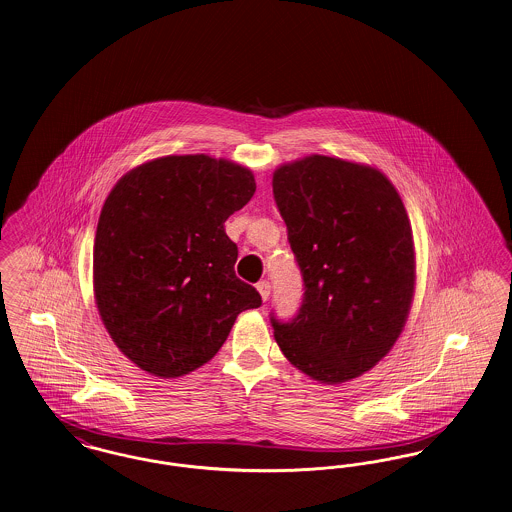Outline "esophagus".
<instances>
[{
    "mask_svg": "<svg viewBox=\"0 0 512 512\" xmlns=\"http://www.w3.org/2000/svg\"><path fill=\"white\" fill-rule=\"evenodd\" d=\"M256 289H258V293L262 296V300H268L269 293H271V285H269V281H260V283L256 285Z\"/></svg>",
    "mask_w": 512,
    "mask_h": 512,
    "instance_id": "34e87169",
    "label": "esophagus"
}]
</instances>
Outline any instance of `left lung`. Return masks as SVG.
<instances>
[{"label":"left lung","mask_w":512,"mask_h":512,"mask_svg":"<svg viewBox=\"0 0 512 512\" xmlns=\"http://www.w3.org/2000/svg\"><path fill=\"white\" fill-rule=\"evenodd\" d=\"M304 296L291 322L271 316L287 360L337 385L393 349L416 285L412 227L393 183L376 167L306 156L273 173Z\"/></svg>","instance_id":"obj_1"}]
</instances>
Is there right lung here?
Instances as JSON below:
<instances>
[{"mask_svg": "<svg viewBox=\"0 0 512 512\" xmlns=\"http://www.w3.org/2000/svg\"><path fill=\"white\" fill-rule=\"evenodd\" d=\"M250 169L206 154L125 173L94 239V298L113 343L152 376L204 366L260 293L235 275L225 221L254 196Z\"/></svg>", "mask_w": 512, "mask_h": 512, "instance_id": "add662e5", "label": "right lung"}]
</instances>
